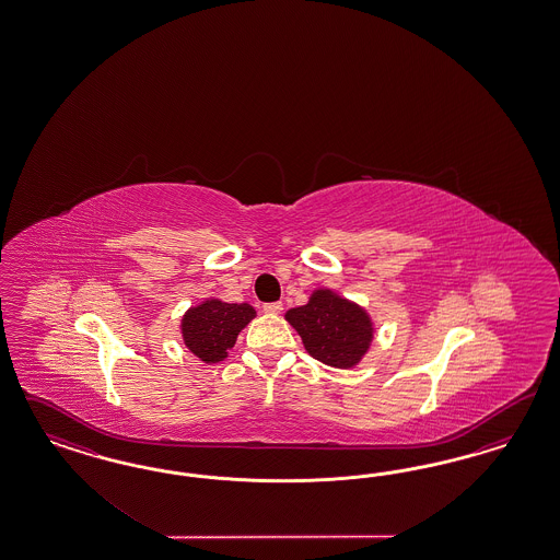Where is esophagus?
<instances>
[{"mask_svg": "<svg viewBox=\"0 0 560 560\" xmlns=\"http://www.w3.org/2000/svg\"><path fill=\"white\" fill-rule=\"evenodd\" d=\"M262 310H265L267 314H281V312H283V304H281V302H272V304L262 305Z\"/></svg>", "mask_w": 560, "mask_h": 560, "instance_id": "34e87169", "label": "esophagus"}]
</instances>
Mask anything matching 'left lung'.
I'll return each mask as SVG.
<instances>
[{
    "mask_svg": "<svg viewBox=\"0 0 560 560\" xmlns=\"http://www.w3.org/2000/svg\"><path fill=\"white\" fill-rule=\"evenodd\" d=\"M285 320L302 337L305 351L330 368H355L372 345L370 314L332 289H316L307 304L289 310Z\"/></svg>",
    "mask_w": 560,
    "mask_h": 560,
    "instance_id": "8db88e82",
    "label": "left lung"
}]
</instances>
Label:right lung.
<instances>
[{"instance_id":"1","label":"right lung","mask_w":560,"mask_h":560,"mask_svg":"<svg viewBox=\"0 0 560 560\" xmlns=\"http://www.w3.org/2000/svg\"><path fill=\"white\" fill-rule=\"evenodd\" d=\"M255 316L250 304H228L209 298L185 312L180 323L183 340L192 355L205 363H218L228 357L240 330Z\"/></svg>"}]
</instances>
